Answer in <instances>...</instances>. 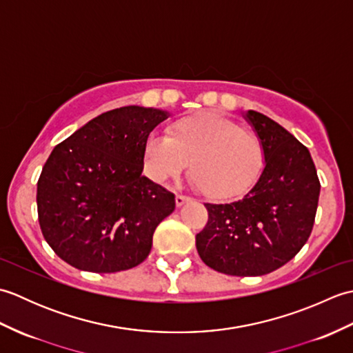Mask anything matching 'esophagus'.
<instances>
[{"label":"esophagus","instance_id":"34e87169","mask_svg":"<svg viewBox=\"0 0 353 353\" xmlns=\"http://www.w3.org/2000/svg\"><path fill=\"white\" fill-rule=\"evenodd\" d=\"M188 200H190L188 197H185V196H181V194H177V196H176V206L181 208V206H183Z\"/></svg>","mask_w":353,"mask_h":353}]
</instances>
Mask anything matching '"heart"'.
Wrapping results in <instances>:
<instances>
[{
    "mask_svg": "<svg viewBox=\"0 0 353 353\" xmlns=\"http://www.w3.org/2000/svg\"><path fill=\"white\" fill-rule=\"evenodd\" d=\"M144 157L156 182L179 176L191 162L194 182L214 200L243 197L256 185L265 165L264 145L256 134L216 112L176 119L168 137L150 134Z\"/></svg>",
    "mask_w": 353,
    "mask_h": 353,
    "instance_id": "1",
    "label": "heart"
}]
</instances>
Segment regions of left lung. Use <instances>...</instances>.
I'll return each instance as SVG.
<instances>
[{
    "instance_id": "obj_1",
    "label": "left lung",
    "mask_w": 353,
    "mask_h": 353,
    "mask_svg": "<svg viewBox=\"0 0 353 353\" xmlns=\"http://www.w3.org/2000/svg\"><path fill=\"white\" fill-rule=\"evenodd\" d=\"M243 115L264 145V170L241 200L205 205L209 219L196 247L201 261L216 272L262 276L287 264L308 241L320 182L302 142L259 112Z\"/></svg>"
}]
</instances>
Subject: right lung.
Masks as SVG:
<instances>
[{
	"mask_svg": "<svg viewBox=\"0 0 353 353\" xmlns=\"http://www.w3.org/2000/svg\"><path fill=\"white\" fill-rule=\"evenodd\" d=\"M170 112L125 106L95 117L56 145L37 181L45 241L70 265L115 273L139 265L174 211V194L142 176L144 145Z\"/></svg>",
	"mask_w": 353,
	"mask_h": 353,
	"instance_id": "1",
	"label": "right lung"
}]
</instances>
